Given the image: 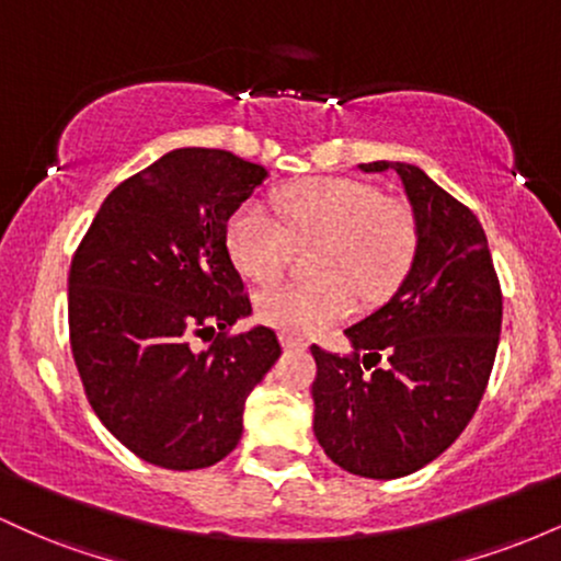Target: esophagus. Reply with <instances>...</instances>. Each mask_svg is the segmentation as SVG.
<instances>
[{
  "label": "esophagus",
  "mask_w": 561,
  "mask_h": 561,
  "mask_svg": "<svg viewBox=\"0 0 561 561\" xmlns=\"http://www.w3.org/2000/svg\"><path fill=\"white\" fill-rule=\"evenodd\" d=\"M279 340H282V345L287 347V351H306L308 347V343L306 340H300V337H293V334H279Z\"/></svg>",
  "instance_id": "obj_1"
}]
</instances>
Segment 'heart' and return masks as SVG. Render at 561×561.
<instances>
[{
	"label": "heart",
	"instance_id": "1",
	"mask_svg": "<svg viewBox=\"0 0 561 561\" xmlns=\"http://www.w3.org/2000/svg\"><path fill=\"white\" fill-rule=\"evenodd\" d=\"M274 210L279 222L259 203L242 205L227 224V248L248 279L268 282L285 268L289 240H319V282H282L255 300L259 317L287 334H313L345 319L356 308V289L366 300L385 298L414 259V214L371 184L311 179L282 190Z\"/></svg>",
	"mask_w": 561,
	"mask_h": 561
}]
</instances>
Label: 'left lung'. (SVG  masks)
<instances>
[{"label":"left lung","mask_w":561,"mask_h":561,"mask_svg":"<svg viewBox=\"0 0 561 561\" xmlns=\"http://www.w3.org/2000/svg\"><path fill=\"white\" fill-rule=\"evenodd\" d=\"M358 169L398 173L416 250L396 293L345 330L353 356L311 345L313 435L345 472L396 480L437 459L478 411L499 347L501 287L467 205L411 163Z\"/></svg>","instance_id":"8db88e82"}]
</instances>
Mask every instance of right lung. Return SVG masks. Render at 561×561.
<instances>
[{
  "mask_svg": "<svg viewBox=\"0 0 561 561\" xmlns=\"http://www.w3.org/2000/svg\"><path fill=\"white\" fill-rule=\"evenodd\" d=\"M268 171L227 150L165 152L102 203L68 274L73 362L100 422L147 465L203 469L242 437L250 390L282 347L253 313L227 224ZM221 329L195 352L191 334Z\"/></svg>",
  "mask_w": 561,
  "mask_h": 561,
  "instance_id": "obj_1",
  "label": "right lung"
}]
</instances>
